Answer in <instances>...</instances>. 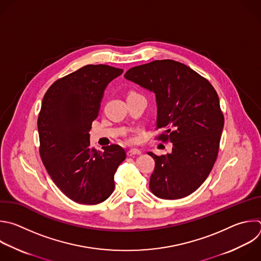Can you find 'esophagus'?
<instances>
[{
  "label": "esophagus",
  "mask_w": 261,
  "mask_h": 261,
  "mask_svg": "<svg viewBox=\"0 0 261 261\" xmlns=\"http://www.w3.org/2000/svg\"><path fill=\"white\" fill-rule=\"evenodd\" d=\"M141 153V150L138 148H131L127 151V155L128 156H132V155H138Z\"/></svg>",
  "instance_id": "esophagus-1"
}]
</instances>
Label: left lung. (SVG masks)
Wrapping results in <instances>:
<instances>
[{
	"label": "left lung",
	"instance_id": "1",
	"mask_svg": "<svg viewBox=\"0 0 261 261\" xmlns=\"http://www.w3.org/2000/svg\"><path fill=\"white\" fill-rule=\"evenodd\" d=\"M125 77L156 97L158 140L172 142V152L156 155L149 189L161 199L193 194L206 180L217 159L224 117L210 82L175 60L163 59L128 69Z\"/></svg>",
	"mask_w": 261,
	"mask_h": 261
}]
</instances>
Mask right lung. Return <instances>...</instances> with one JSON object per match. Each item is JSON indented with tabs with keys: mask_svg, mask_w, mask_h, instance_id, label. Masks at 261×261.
<instances>
[{
	"mask_svg": "<svg viewBox=\"0 0 261 261\" xmlns=\"http://www.w3.org/2000/svg\"><path fill=\"white\" fill-rule=\"evenodd\" d=\"M123 72L88 64L55 81L38 118L40 155L56 187L71 201L96 205L114 192V176L126 151L118 144L96 150L89 132L108 84Z\"/></svg>",
	"mask_w": 261,
	"mask_h": 261,
	"instance_id": "right-lung-1",
	"label": "right lung"
}]
</instances>
